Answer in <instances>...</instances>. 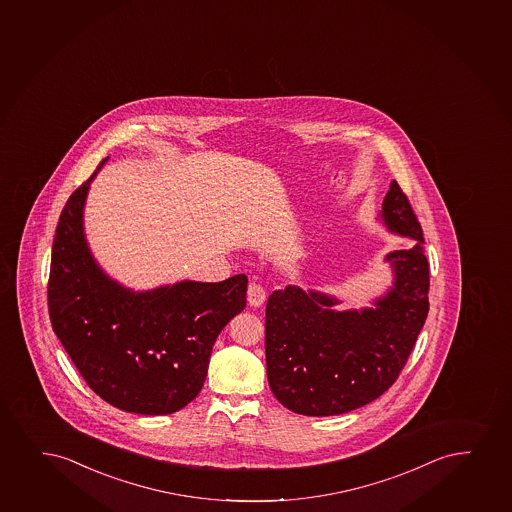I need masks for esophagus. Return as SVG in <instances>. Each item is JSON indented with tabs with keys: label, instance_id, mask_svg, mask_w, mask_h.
<instances>
[{
	"label": "esophagus",
	"instance_id": "esophagus-1",
	"mask_svg": "<svg viewBox=\"0 0 512 512\" xmlns=\"http://www.w3.org/2000/svg\"><path fill=\"white\" fill-rule=\"evenodd\" d=\"M265 299L266 292L261 285L249 284V287H247V303H249V306L259 308V306L265 303Z\"/></svg>",
	"mask_w": 512,
	"mask_h": 512
}]
</instances>
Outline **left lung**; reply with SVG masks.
<instances>
[{"mask_svg": "<svg viewBox=\"0 0 512 512\" xmlns=\"http://www.w3.org/2000/svg\"><path fill=\"white\" fill-rule=\"evenodd\" d=\"M377 220L415 240L384 256L393 280L370 306L336 310L334 294L287 285L266 303V376L294 414L325 417L374 402L396 381L426 322L429 263L407 195L391 182Z\"/></svg>", "mask_w": 512, "mask_h": 512, "instance_id": "8db88e82", "label": "left lung"}]
</instances>
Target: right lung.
I'll return each instance as SVG.
<instances>
[{
	"mask_svg": "<svg viewBox=\"0 0 512 512\" xmlns=\"http://www.w3.org/2000/svg\"><path fill=\"white\" fill-rule=\"evenodd\" d=\"M107 161L60 214L48 282L50 320L79 374L102 400L131 414H173L204 386L216 337L246 308L247 277L180 280L147 291L112 279L85 233L91 182Z\"/></svg>",
	"mask_w": 512,
	"mask_h": 512,
	"instance_id": "obj_1",
	"label": "right lung"
}]
</instances>
